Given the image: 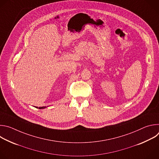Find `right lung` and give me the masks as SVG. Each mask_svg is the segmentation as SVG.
Returning a JSON list of instances; mask_svg holds the SVG:
<instances>
[{"instance_id": "obj_1", "label": "right lung", "mask_w": 159, "mask_h": 159, "mask_svg": "<svg viewBox=\"0 0 159 159\" xmlns=\"http://www.w3.org/2000/svg\"><path fill=\"white\" fill-rule=\"evenodd\" d=\"M45 107H47L46 106H43V107H39V109H44V108H45Z\"/></svg>"}]
</instances>
